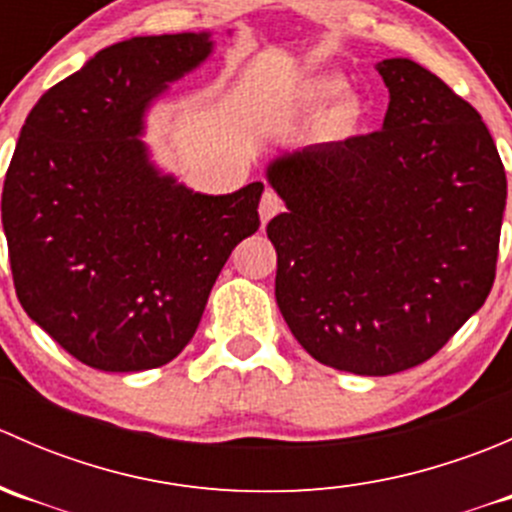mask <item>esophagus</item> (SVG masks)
I'll return each mask as SVG.
<instances>
[{"label": "esophagus", "instance_id": "obj_1", "mask_svg": "<svg viewBox=\"0 0 512 512\" xmlns=\"http://www.w3.org/2000/svg\"><path fill=\"white\" fill-rule=\"evenodd\" d=\"M282 208H285V205H282L280 195H277L272 188H267L265 193H262V200H260V220H262V225H267L272 218H275L277 213H282Z\"/></svg>", "mask_w": 512, "mask_h": 512}]
</instances>
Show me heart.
<instances>
[{"instance_id":"obj_1","label":"heart","mask_w":512,"mask_h":512,"mask_svg":"<svg viewBox=\"0 0 512 512\" xmlns=\"http://www.w3.org/2000/svg\"><path fill=\"white\" fill-rule=\"evenodd\" d=\"M344 91V81L339 79V76H319L317 81L312 84V94L317 98H322V101H329V98H337L339 94ZM354 113V106L352 101H344L342 106H339L337 116L342 118V121H347L349 116Z\"/></svg>"}]
</instances>
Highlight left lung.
Here are the masks:
<instances>
[{
  "mask_svg": "<svg viewBox=\"0 0 512 512\" xmlns=\"http://www.w3.org/2000/svg\"><path fill=\"white\" fill-rule=\"evenodd\" d=\"M384 128L272 160L275 297L322 364L389 376L431 359L495 280L503 160L480 113L409 59L376 64Z\"/></svg>",
  "mask_w": 512,
  "mask_h": 512,
  "instance_id": "1",
  "label": "left lung"
}]
</instances>
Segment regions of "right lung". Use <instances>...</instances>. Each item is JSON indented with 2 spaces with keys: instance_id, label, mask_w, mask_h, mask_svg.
I'll return each instance as SVG.
<instances>
[{
  "instance_id": "obj_1",
  "label": "right lung",
  "mask_w": 512,
  "mask_h": 512,
  "mask_svg": "<svg viewBox=\"0 0 512 512\" xmlns=\"http://www.w3.org/2000/svg\"><path fill=\"white\" fill-rule=\"evenodd\" d=\"M213 51L210 34L133 36L36 101L2 190L24 312L81 364L146 371L198 329L237 242L260 227L262 183L193 193L141 141L148 103Z\"/></svg>"
}]
</instances>
